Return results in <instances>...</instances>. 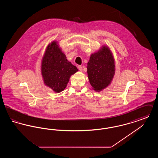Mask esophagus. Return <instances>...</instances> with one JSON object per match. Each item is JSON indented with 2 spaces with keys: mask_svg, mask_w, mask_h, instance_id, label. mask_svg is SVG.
Returning <instances> with one entry per match:
<instances>
[{
  "mask_svg": "<svg viewBox=\"0 0 158 158\" xmlns=\"http://www.w3.org/2000/svg\"><path fill=\"white\" fill-rule=\"evenodd\" d=\"M78 69H79V70L81 71V72H82L83 70V68L81 66H78Z\"/></svg>",
  "mask_w": 158,
  "mask_h": 158,
  "instance_id": "esophagus-1",
  "label": "esophagus"
}]
</instances>
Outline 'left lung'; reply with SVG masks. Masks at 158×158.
Masks as SVG:
<instances>
[{
    "label": "left lung",
    "instance_id": "8db88e82",
    "mask_svg": "<svg viewBox=\"0 0 158 158\" xmlns=\"http://www.w3.org/2000/svg\"><path fill=\"white\" fill-rule=\"evenodd\" d=\"M115 72V59L110 47L102 45L92 53L87 64V73L92 89L97 92L108 87Z\"/></svg>",
    "mask_w": 158,
    "mask_h": 158
}]
</instances>
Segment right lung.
Returning a JSON list of instances; mask_svg holds the SVG:
<instances>
[{"label":"right lung","mask_w":158,"mask_h":158,"mask_svg":"<svg viewBox=\"0 0 158 158\" xmlns=\"http://www.w3.org/2000/svg\"><path fill=\"white\" fill-rule=\"evenodd\" d=\"M41 63L44 83L56 93L64 90L71 76L78 71L75 66L68 61L58 41L56 40L47 46Z\"/></svg>","instance_id":"add662e5"}]
</instances>
